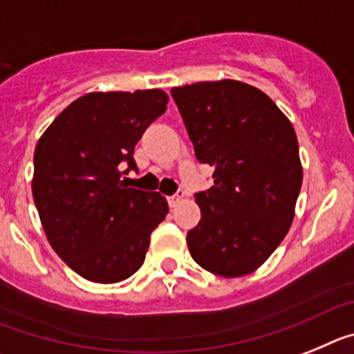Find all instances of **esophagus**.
<instances>
[{"label":"esophagus","instance_id":"1","mask_svg":"<svg viewBox=\"0 0 354 354\" xmlns=\"http://www.w3.org/2000/svg\"><path fill=\"white\" fill-rule=\"evenodd\" d=\"M167 201H169V207H171V208H176L178 205H180V203L183 201V194L171 196V198H167Z\"/></svg>","mask_w":354,"mask_h":354}]
</instances>
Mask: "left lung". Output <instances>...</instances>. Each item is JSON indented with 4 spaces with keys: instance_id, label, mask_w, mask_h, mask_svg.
<instances>
[{
    "instance_id": "8db88e82",
    "label": "left lung",
    "mask_w": 354,
    "mask_h": 354,
    "mask_svg": "<svg viewBox=\"0 0 354 354\" xmlns=\"http://www.w3.org/2000/svg\"><path fill=\"white\" fill-rule=\"evenodd\" d=\"M196 158L214 187L196 194L201 221L187 233L198 266L223 278L251 274L290 228L303 183L294 126L260 88L236 80L171 88Z\"/></svg>"
}]
</instances>
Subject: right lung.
I'll list each match as a JSON object with an SVG mask.
<instances>
[{"label":"right lung","mask_w":354,"mask_h":354,"mask_svg":"<svg viewBox=\"0 0 354 354\" xmlns=\"http://www.w3.org/2000/svg\"><path fill=\"white\" fill-rule=\"evenodd\" d=\"M167 103L160 88L88 92L37 142L32 194L46 239L88 281L119 283L137 272L149 235L169 214L160 192L133 189L122 178L137 167L135 144Z\"/></svg>","instance_id":"obj_1"}]
</instances>
